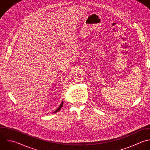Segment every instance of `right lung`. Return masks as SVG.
Returning <instances> with one entry per match:
<instances>
[{
    "instance_id": "right-lung-1",
    "label": "right lung",
    "mask_w": 150,
    "mask_h": 150,
    "mask_svg": "<svg viewBox=\"0 0 150 150\" xmlns=\"http://www.w3.org/2000/svg\"><path fill=\"white\" fill-rule=\"evenodd\" d=\"M63 101H62V103H61V104H60V105L57 108V109L56 110V111H54L53 113H56V112H57V111H60V110H61V108H62V107H63Z\"/></svg>"
}]
</instances>
